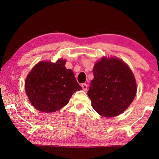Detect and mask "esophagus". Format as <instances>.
<instances>
[{"label": "esophagus", "instance_id": "34e87169", "mask_svg": "<svg viewBox=\"0 0 159 159\" xmlns=\"http://www.w3.org/2000/svg\"><path fill=\"white\" fill-rule=\"evenodd\" d=\"M81 87H82V88H83V89L84 91H86L87 89V84H85V83L82 84Z\"/></svg>", "mask_w": 159, "mask_h": 159}]
</instances>
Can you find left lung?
<instances>
[{
    "label": "left lung",
    "instance_id": "left-lung-1",
    "mask_svg": "<svg viewBox=\"0 0 159 159\" xmlns=\"http://www.w3.org/2000/svg\"><path fill=\"white\" fill-rule=\"evenodd\" d=\"M93 79L87 92L92 107L100 116L113 117L123 113L136 96L132 70L118 58L102 57L94 65Z\"/></svg>",
    "mask_w": 159,
    "mask_h": 159
}]
</instances>
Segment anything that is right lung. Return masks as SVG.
Masks as SVG:
<instances>
[{
    "label": "right lung",
    "mask_w": 159,
    "mask_h": 159,
    "mask_svg": "<svg viewBox=\"0 0 159 159\" xmlns=\"http://www.w3.org/2000/svg\"><path fill=\"white\" fill-rule=\"evenodd\" d=\"M66 63L65 59H58L55 63L42 61L28 74L26 93L37 110L55 112L68 103L74 92L82 89L72 70L65 67Z\"/></svg>",
    "instance_id": "add662e5"
}]
</instances>
